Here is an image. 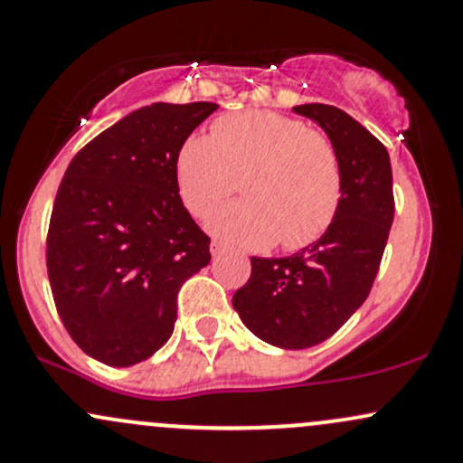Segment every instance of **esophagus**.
I'll list each match as a JSON object with an SVG mask.
<instances>
[{
  "label": "esophagus",
  "mask_w": 463,
  "mask_h": 463,
  "mask_svg": "<svg viewBox=\"0 0 463 463\" xmlns=\"http://www.w3.org/2000/svg\"><path fill=\"white\" fill-rule=\"evenodd\" d=\"M222 252H224V246H222V243L217 241V239H213V241H211V254H213V259L220 257Z\"/></svg>",
  "instance_id": "obj_1"
}]
</instances>
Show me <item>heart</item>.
I'll return each mask as SVG.
<instances>
[{
  "instance_id": "heart-1",
  "label": "heart",
  "mask_w": 463,
  "mask_h": 463,
  "mask_svg": "<svg viewBox=\"0 0 463 463\" xmlns=\"http://www.w3.org/2000/svg\"><path fill=\"white\" fill-rule=\"evenodd\" d=\"M239 180L246 200L211 220L232 248L279 241L302 250L331 228L342 204V165L333 143L305 121L272 110L220 117L211 137L191 135L176 156V184L191 215L206 220Z\"/></svg>"
}]
</instances>
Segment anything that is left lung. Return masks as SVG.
<instances>
[{
  "label": "left lung",
  "instance_id": "left-lung-1",
  "mask_svg": "<svg viewBox=\"0 0 463 463\" xmlns=\"http://www.w3.org/2000/svg\"><path fill=\"white\" fill-rule=\"evenodd\" d=\"M342 165L344 194L324 235L291 257H252L248 283L232 296L243 324L263 342L302 350L331 337L368 298L394 222L385 146L337 106L302 104Z\"/></svg>",
  "mask_w": 463,
  "mask_h": 463
}]
</instances>
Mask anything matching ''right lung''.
I'll return each instance as SVG.
<instances>
[{"label":"right lung","instance_id":"1","mask_svg":"<svg viewBox=\"0 0 463 463\" xmlns=\"http://www.w3.org/2000/svg\"><path fill=\"white\" fill-rule=\"evenodd\" d=\"M217 104L143 106L69 163L47 231V276L67 333L126 368L172 337L180 287L211 261L176 184L180 146Z\"/></svg>","mask_w":463,"mask_h":463}]
</instances>
